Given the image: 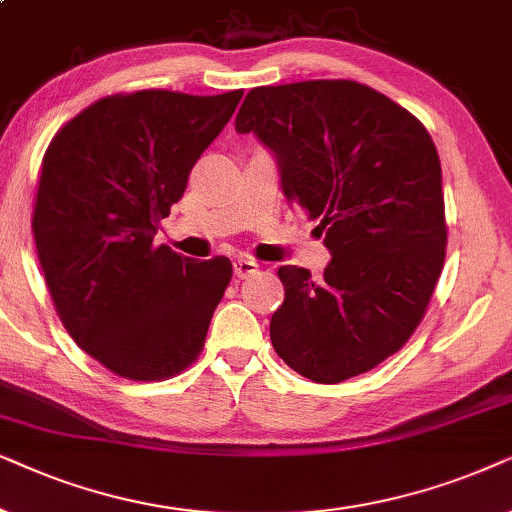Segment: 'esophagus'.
<instances>
[{"mask_svg": "<svg viewBox=\"0 0 512 512\" xmlns=\"http://www.w3.org/2000/svg\"><path fill=\"white\" fill-rule=\"evenodd\" d=\"M257 269H260V264H257L255 260H248V257H238V260L234 262V274L238 278H248L255 274Z\"/></svg>", "mask_w": 512, "mask_h": 512, "instance_id": "1", "label": "esophagus"}]
</instances>
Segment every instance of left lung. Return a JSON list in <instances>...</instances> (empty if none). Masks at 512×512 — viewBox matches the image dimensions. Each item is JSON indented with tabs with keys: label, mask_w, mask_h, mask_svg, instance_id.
Listing matches in <instances>:
<instances>
[{
	"label": "left lung",
	"mask_w": 512,
	"mask_h": 512,
	"mask_svg": "<svg viewBox=\"0 0 512 512\" xmlns=\"http://www.w3.org/2000/svg\"><path fill=\"white\" fill-rule=\"evenodd\" d=\"M274 152L285 199L302 206L332 260L316 283L281 267L271 344L318 384L370 372L403 349L445 262L442 168L424 124L349 79L257 86L236 114Z\"/></svg>",
	"instance_id": "1"
}]
</instances>
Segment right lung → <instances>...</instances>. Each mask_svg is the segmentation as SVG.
Returning a JSON list of instances; mask_svg holds the SVG:
<instances>
[{"label": "right lung", "mask_w": 512, "mask_h": 512, "mask_svg": "<svg viewBox=\"0 0 512 512\" xmlns=\"http://www.w3.org/2000/svg\"><path fill=\"white\" fill-rule=\"evenodd\" d=\"M241 98L107 95L46 149L32 217L39 264L65 330L119 377H175L203 349L231 262L182 257L154 234Z\"/></svg>", "instance_id": "right-lung-1"}]
</instances>
